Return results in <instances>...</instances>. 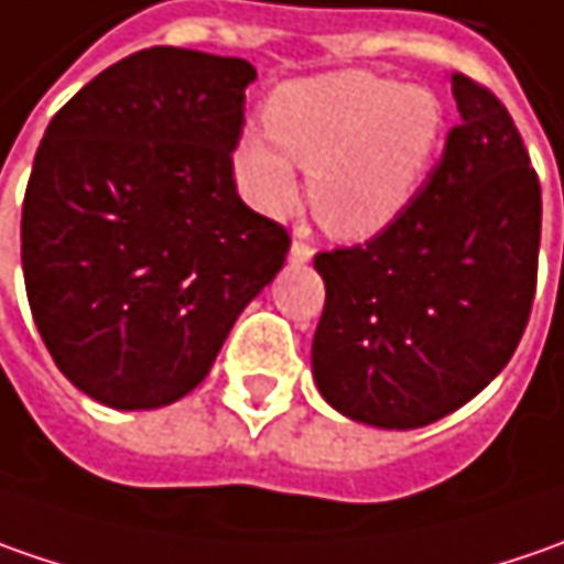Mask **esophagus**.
I'll return each instance as SVG.
<instances>
[{
	"label": "esophagus",
	"instance_id": "1",
	"mask_svg": "<svg viewBox=\"0 0 564 564\" xmlns=\"http://www.w3.org/2000/svg\"><path fill=\"white\" fill-rule=\"evenodd\" d=\"M311 257H314V248L304 245V241H294L292 250H289V260H292V263H307Z\"/></svg>",
	"mask_w": 564,
	"mask_h": 564
}]
</instances>
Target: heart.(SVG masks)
I'll return each instance as SVG.
<instances>
[{"label":"heart","mask_w":564,"mask_h":564,"mask_svg":"<svg viewBox=\"0 0 564 564\" xmlns=\"http://www.w3.org/2000/svg\"><path fill=\"white\" fill-rule=\"evenodd\" d=\"M267 124L235 141L241 197L267 216H285L297 200V163L311 172L319 226L341 241H370L421 191L443 141V106L426 87L333 72L275 87Z\"/></svg>","instance_id":"heart-1"}]
</instances>
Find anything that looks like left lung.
Listing matches in <instances>:
<instances>
[{
	"label": "left lung",
	"mask_w": 564,
	"mask_h": 564,
	"mask_svg": "<svg viewBox=\"0 0 564 564\" xmlns=\"http://www.w3.org/2000/svg\"><path fill=\"white\" fill-rule=\"evenodd\" d=\"M458 124L411 206L364 248L316 253L314 382L348 421L417 430L502 373L536 289L540 182L506 106L452 75Z\"/></svg>",
	"instance_id": "left-lung-1"
}]
</instances>
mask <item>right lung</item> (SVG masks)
<instances>
[{
  "label": "right lung",
  "instance_id": "right-lung-1",
  "mask_svg": "<svg viewBox=\"0 0 564 564\" xmlns=\"http://www.w3.org/2000/svg\"><path fill=\"white\" fill-rule=\"evenodd\" d=\"M253 80L245 58L153 46L43 134L21 209L28 301L55 367L106 408L185 399L285 263V228L231 178Z\"/></svg>",
  "mask_w": 564,
  "mask_h": 564
}]
</instances>
